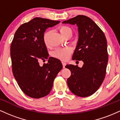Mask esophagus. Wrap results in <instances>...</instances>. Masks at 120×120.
I'll return each instance as SVG.
<instances>
[{
  "instance_id": "esophagus-1",
  "label": "esophagus",
  "mask_w": 120,
  "mask_h": 120,
  "mask_svg": "<svg viewBox=\"0 0 120 120\" xmlns=\"http://www.w3.org/2000/svg\"><path fill=\"white\" fill-rule=\"evenodd\" d=\"M62 64H63V68H65V67L66 65V63H65V62H62Z\"/></svg>"
}]
</instances>
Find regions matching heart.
I'll use <instances>...</instances> for the list:
<instances>
[{
  "label": "heart",
  "mask_w": 120,
  "mask_h": 120,
  "mask_svg": "<svg viewBox=\"0 0 120 120\" xmlns=\"http://www.w3.org/2000/svg\"><path fill=\"white\" fill-rule=\"evenodd\" d=\"M59 30L60 33L63 37L65 36L67 34L69 33H72L71 29L69 27L67 26L61 25L59 27ZM50 34V31L48 30L46 31L43 34V39L45 45L46 46L49 45V37ZM71 49L69 47L63 48V49H56L52 53V55L56 58L60 59L61 60H66L68 59L69 55L71 53Z\"/></svg>",
  "instance_id": "1"
}]
</instances>
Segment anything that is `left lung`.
<instances>
[{"label": "left lung", "instance_id": "left-lung-1", "mask_svg": "<svg viewBox=\"0 0 120 120\" xmlns=\"http://www.w3.org/2000/svg\"><path fill=\"white\" fill-rule=\"evenodd\" d=\"M63 24L78 26V40L72 59L83 62L82 68L71 64L65 66L71 71L67 79L68 86L76 95L90 96L98 90L105 78L108 60L105 36L90 18L83 15L64 21Z\"/></svg>", "mask_w": 120, "mask_h": 120}]
</instances>
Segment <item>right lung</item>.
Wrapping results in <instances>:
<instances>
[{"label":"right lung","instance_id":"right-lung-1","mask_svg":"<svg viewBox=\"0 0 120 120\" xmlns=\"http://www.w3.org/2000/svg\"><path fill=\"white\" fill-rule=\"evenodd\" d=\"M59 22L35 17L21 25L15 34L11 45L12 72L20 89L29 97L38 99L47 95L63 68L59 59L49 58L43 39L47 29ZM46 59L48 63L40 66L39 60Z\"/></svg>","mask_w":120,"mask_h":120}]
</instances>
